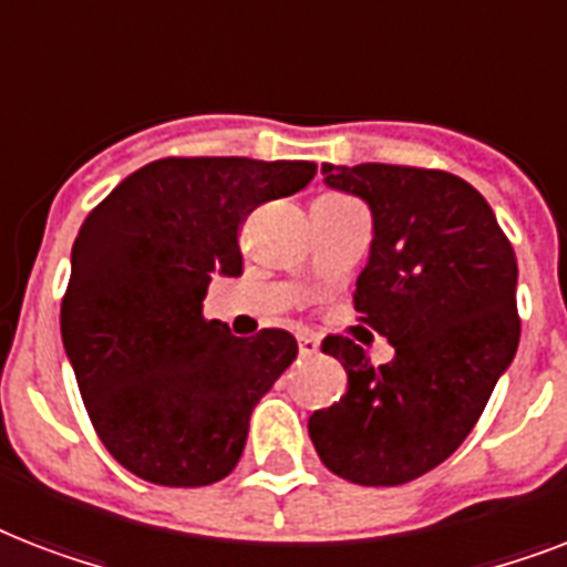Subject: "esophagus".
Returning <instances> with one entry per match:
<instances>
[{"mask_svg": "<svg viewBox=\"0 0 567 567\" xmlns=\"http://www.w3.org/2000/svg\"><path fill=\"white\" fill-rule=\"evenodd\" d=\"M297 344H300V355L302 359H309V355H318L320 350V341L311 336H300L297 338Z\"/></svg>", "mask_w": 567, "mask_h": 567, "instance_id": "esophagus-1", "label": "esophagus"}]
</instances>
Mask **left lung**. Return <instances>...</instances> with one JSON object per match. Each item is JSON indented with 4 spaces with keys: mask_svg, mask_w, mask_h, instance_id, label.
I'll list each match as a JSON object with an SVG mask.
<instances>
[{
    "mask_svg": "<svg viewBox=\"0 0 567 567\" xmlns=\"http://www.w3.org/2000/svg\"><path fill=\"white\" fill-rule=\"evenodd\" d=\"M320 173L373 214L353 306L394 359L373 368L355 341L323 338L320 350L344 364L347 391L311 414V444L341 480L412 483L456 453L515 359V249L483 194L453 173L403 164Z\"/></svg>",
    "mask_w": 567,
    "mask_h": 567,
    "instance_id": "obj_1",
    "label": "left lung"
}]
</instances>
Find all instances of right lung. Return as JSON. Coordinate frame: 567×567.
Instances as JSON below:
<instances>
[{
	"label": "right lung",
	"mask_w": 567,
	"mask_h": 567,
	"mask_svg": "<svg viewBox=\"0 0 567 567\" xmlns=\"http://www.w3.org/2000/svg\"><path fill=\"white\" fill-rule=\"evenodd\" d=\"M311 162L158 158L120 182L73 244L61 338L93 430L135 476L199 488L229 476L249 414L297 359L285 329L235 338L205 320L212 276H240V223L315 179Z\"/></svg>",
	"instance_id": "add662e5"
}]
</instances>
